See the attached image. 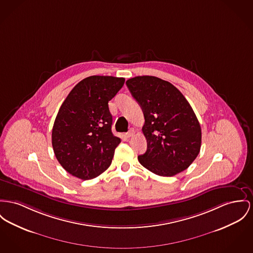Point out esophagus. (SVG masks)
<instances>
[{"instance_id":"1","label":"esophagus","mask_w":253,"mask_h":253,"mask_svg":"<svg viewBox=\"0 0 253 253\" xmlns=\"http://www.w3.org/2000/svg\"><path fill=\"white\" fill-rule=\"evenodd\" d=\"M134 134L135 130L134 129H132V128H131V129H130V130H129V131H128L126 134V136L127 138H129V137H132V136H133Z\"/></svg>"}]
</instances>
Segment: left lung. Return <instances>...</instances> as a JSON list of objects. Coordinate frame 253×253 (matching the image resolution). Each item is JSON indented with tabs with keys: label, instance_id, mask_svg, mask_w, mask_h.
Instances as JSON below:
<instances>
[{
	"label": "left lung",
	"instance_id": "1",
	"mask_svg": "<svg viewBox=\"0 0 253 253\" xmlns=\"http://www.w3.org/2000/svg\"><path fill=\"white\" fill-rule=\"evenodd\" d=\"M126 84L145 117L148 148L139 162L161 176L183 171L202 146L201 125L190 103L176 87L156 77H135Z\"/></svg>",
	"mask_w": 253,
	"mask_h": 253
}]
</instances>
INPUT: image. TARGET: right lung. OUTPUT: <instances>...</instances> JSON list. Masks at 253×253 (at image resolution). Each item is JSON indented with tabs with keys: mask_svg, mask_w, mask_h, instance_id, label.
I'll list each match as a JSON object with an SVG mask.
<instances>
[{
	"mask_svg": "<svg viewBox=\"0 0 253 253\" xmlns=\"http://www.w3.org/2000/svg\"><path fill=\"white\" fill-rule=\"evenodd\" d=\"M124 84V78L91 76L76 85L61 104L51 144L59 164L72 175L88 180L110 166L121 139L111 131L108 101Z\"/></svg>",
	"mask_w": 253,
	"mask_h": 253,
	"instance_id": "obj_1",
	"label": "right lung"
}]
</instances>
